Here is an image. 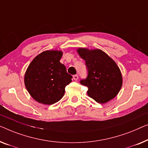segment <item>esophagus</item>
I'll return each mask as SVG.
<instances>
[{
	"label": "esophagus",
	"mask_w": 148,
	"mask_h": 148,
	"mask_svg": "<svg viewBox=\"0 0 148 148\" xmlns=\"http://www.w3.org/2000/svg\"><path fill=\"white\" fill-rule=\"evenodd\" d=\"M73 78H74V80H77L78 79V76L77 74H75L73 76Z\"/></svg>",
	"instance_id": "obj_1"
}]
</instances>
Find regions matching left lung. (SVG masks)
Segmentation results:
<instances>
[{
  "instance_id": "8db88e82",
  "label": "left lung",
  "mask_w": 148,
  "mask_h": 148,
  "mask_svg": "<svg viewBox=\"0 0 148 148\" xmlns=\"http://www.w3.org/2000/svg\"><path fill=\"white\" fill-rule=\"evenodd\" d=\"M85 60L87 77L81 79V84L87 86V94L99 103H105L115 98L122 86V76L116 63L100 49H78Z\"/></svg>"
}]
</instances>
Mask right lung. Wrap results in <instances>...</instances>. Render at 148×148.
Returning a JSON list of instances; mask_svg holds the SVG:
<instances>
[{
  "label": "right lung",
  "instance_id": "1",
  "mask_svg": "<svg viewBox=\"0 0 148 148\" xmlns=\"http://www.w3.org/2000/svg\"><path fill=\"white\" fill-rule=\"evenodd\" d=\"M62 52L45 51L36 56L25 75L27 90L35 101L52 105L63 97L65 87L72 82V76L66 66L60 62Z\"/></svg>",
  "mask_w": 148,
  "mask_h": 148
}]
</instances>
